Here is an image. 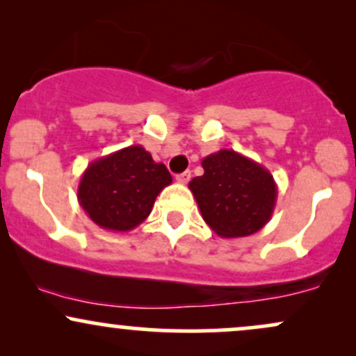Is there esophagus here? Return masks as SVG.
Segmentation results:
<instances>
[{"mask_svg":"<svg viewBox=\"0 0 356 356\" xmlns=\"http://www.w3.org/2000/svg\"><path fill=\"white\" fill-rule=\"evenodd\" d=\"M175 181H177L179 184H187V182H189L191 181V170H186V172L177 174Z\"/></svg>","mask_w":356,"mask_h":356,"instance_id":"1","label":"esophagus"}]
</instances>
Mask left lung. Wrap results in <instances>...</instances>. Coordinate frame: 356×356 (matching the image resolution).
<instances>
[{"mask_svg": "<svg viewBox=\"0 0 356 356\" xmlns=\"http://www.w3.org/2000/svg\"><path fill=\"white\" fill-rule=\"evenodd\" d=\"M204 174L189 182L202 219L220 238H244L263 229L276 206L277 186L263 165L222 149L202 159Z\"/></svg>", "mask_w": 356, "mask_h": 356, "instance_id": "8db88e82", "label": "left lung"}]
</instances>
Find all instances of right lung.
I'll return each instance as SVG.
<instances>
[{
  "instance_id": "obj_1",
  "label": "right lung",
  "mask_w": 356,
  "mask_h": 356,
  "mask_svg": "<svg viewBox=\"0 0 356 356\" xmlns=\"http://www.w3.org/2000/svg\"><path fill=\"white\" fill-rule=\"evenodd\" d=\"M170 182L164 164L154 162L142 145H130L90 162L79 184V202L102 229L127 232L149 218Z\"/></svg>"
}]
</instances>
